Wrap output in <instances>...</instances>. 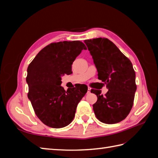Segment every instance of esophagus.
<instances>
[{
    "instance_id": "34e87169",
    "label": "esophagus",
    "mask_w": 158,
    "mask_h": 158,
    "mask_svg": "<svg viewBox=\"0 0 158 158\" xmlns=\"http://www.w3.org/2000/svg\"><path fill=\"white\" fill-rule=\"evenodd\" d=\"M90 93V88H88V90H87V94H89Z\"/></svg>"
}]
</instances>
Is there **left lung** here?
Segmentation results:
<instances>
[{
  "label": "left lung",
  "mask_w": 158,
  "mask_h": 158,
  "mask_svg": "<svg viewBox=\"0 0 158 158\" xmlns=\"http://www.w3.org/2000/svg\"><path fill=\"white\" fill-rule=\"evenodd\" d=\"M84 42L98 69V79L108 89L105 95L100 90H90L98 97L93 106L95 116L104 123L121 122L130 114L137 90L132 64L107 38L85 40Z\"/></svg>",
  "instance_id": "8db88e82"
}]
</instances>
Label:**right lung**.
I'll return each mask as SVG.
<instances>
[{
  "label": "right lung",
  "mask_w": 158,
  "mask_h": 158,
  "mask_svg": "<svg viewBox=\"0 0 158 158\" xmlns=\"http://www.w3.org/2000/svg\"><path fill=\"white\" fill-rule=\"evenodd\" d=\"M86 47L81 41L53 42L37 53L27 69L28 98L37 118L47 126L60 128L74 119L77 105L88 87L77 85L65 91L61 77L72 74V65Z\"/></svg>",
  "instance_id": "right-lung-1"
}]
</instances>
